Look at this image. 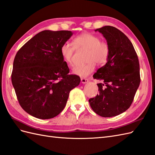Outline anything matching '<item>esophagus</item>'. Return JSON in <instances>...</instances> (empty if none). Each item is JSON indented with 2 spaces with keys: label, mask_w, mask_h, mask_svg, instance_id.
Returning a JSON list of instances; mask_svg holds the SVG:
<instances>
[{
  "label": "esophagus",
  "mask_w": 155,
  "mask_h": 155,
  "mask_svg": "<svg viewBox=\"0 0 155 155\" xmlns=\"http://www.w3.org/2000/svg\"><path fill=\"white\" fill-rule=\"evenodd\" d=\"M81 81L82 83H83V84H84V83H87V82H89V79H85V78H81Z\"/></svg>",
  "instance_id": "esophagus-1"
}]
</instances>
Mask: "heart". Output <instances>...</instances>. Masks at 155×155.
Here are the masks:
<instances>
[{"label":"heart","instance_id":"1","mask_svg":"<svg viewBox=\"0 0 155 155\" xmlns=\"http://www.w3.org/2000/svg\"><path fill=\"white\" fill-rule=\"evenodd\" d=\"M72 44L64 43L61 45L60 52L64 61L68 64H72V58L76 49H87L86 64L78 66L72 69V73L81 78H86L96 68V62L104 64L110 55V48L105 41H100V37L91 33H83L75 37Z\"/></svg>","mask_w":155,"mask_h":155}]
</instances>
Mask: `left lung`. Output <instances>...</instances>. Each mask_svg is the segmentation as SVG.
<instances>
[{
    "label": "left lung",
    "mask_w": 155,
    "mask_h": 155,
    "mask_svg": "<svg viewBox=\"0 0 155 155\" xmlns=\"http://www.w3.org/2000/svg\"><path fill=\"white\" fill-rule=\"evenodd\" d=\"M95 31L106 38L110 55L106 64L93 75L102 83L97 84L99 94L89 102L96 114L111 117L131 106L140 83L139 61L130 40L119 29L104 26Z\"/></svg>",
    "instance_id": "1"
}]
</instances>
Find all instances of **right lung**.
Masks as SVG:
<instances>
[{
  "instance_id": "1",
  "label": "right lung",
  "mask_w": 155,
  "mask_h": 155,
  "mask_svg": "<svg viewBox=\"0 0 155 155\" xmlns=\"http://www.w3.org/2000/svg\"><path fill=\"white\" fill-rule=\"evenodd\" d=\"M73 33L43 31L24 44L15 57L12 82L20 106L29 115L49 119L63 110L80 78L70 75L60 52Z\"/></svg>"
}]
</instances>
